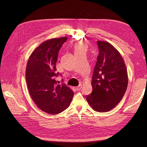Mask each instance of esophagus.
Segmentation results:
<instances>
[{
	"label": "esophagus",
	"instance_id": "obj_1",
	"mask_svg": "<svg viewBox=\"0 0 147 147\" xmlns=\"http://www.w3.org/2000/svg\"><path fill=\"white\" fill-rule=\"evenodd\" d=\"M82 85L81 84H80L79 86H77V87H76V89L78 91V90H80V88H82Z\"/></svg>",
	"mask_w": 147,
	"mask_h": 147
}]
</instances>
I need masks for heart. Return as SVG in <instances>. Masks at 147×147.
Here are the masks:
<instances>
[{"label": "heart", "instance_id": "b5f03b06", "mask_svg": "<svg viewBox=\"0 0 147 147\" xmlns=\"http://www.w3.org/2000/svg\"><path fill=\"white\" fill-rule=\"evenodd\" d=\"M87 46L82 42H76L74 45V50L76 53H86L87 51Z\"/></svg>", "mask_w": 147, "mask_h": 147}]
</instances>
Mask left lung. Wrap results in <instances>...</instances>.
Returning <instances> with one entry per match:
<instances>
[{
  "mask_svg": "<svg viewBox=\"0 0 147 147\" xmlns=\"http://www.w3.org/2000/svg\"><path fill=\"white\" fill-rule=\"evenodd\" d=\"M97 45L99 53L92 77V91L86 100L94 111L102 113L110 111L121 100L128 78L119 51L107 42L98 40Z\"/></svg>",
  "mask_w": 147,
  "mask_h": 147,
  "instance_id": "obj_1",
  "label": "left lung"
}]
</instances>
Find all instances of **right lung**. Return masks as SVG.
Wrapping results in <instances>:
<instances>
[{
  "instance_id": "obj_1",
  "label": "right lung",
  "mask_w": 147,
  "mask_h": 147,
  "mask_svg": "<svg viewBox=\"0 0 147 147\" xmlns=\"http://www.w3.org/2000/svg\"><path fill=\"white\" fill-rule=\"evenodd\" d=\"M67 37L51 38L40 45L31 54L26 69L30 95L43 111L55 115L67 109L74 92L65 84H57L55 77L59 51Z\"/></svg>"
}]
</instances>
